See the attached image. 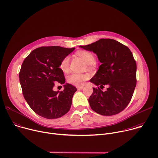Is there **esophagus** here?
I'll list each match as a JSON object with an SVG mask.
<instances>
[{
	"mask_svg": "<svg viewBox=\"0 0 158 158\" xmlns=\"http://www.w3.org/2000/svg\"><path fill=\"white\" fill-rule=\"evenodd\" d=\"M83 88H84V85H81V86H78V87H77V90H81V89H82Z\"/></svg>",
	"mask_w": 158,
	"mask_h": 158,
	"instance_id": "obj_1",
	"label": "esophagus"
}]
</instances>
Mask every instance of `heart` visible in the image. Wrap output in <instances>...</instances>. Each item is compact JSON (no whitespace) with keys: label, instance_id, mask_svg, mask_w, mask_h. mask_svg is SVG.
Returning <instances> with one entry per match:
<instances>
[{"label":"heart","instance_id":"obj_1","mask_svg":"<svg viewBox=\"0 0 158 158\" xmlns=\"http://www.w3.org/2000/svg\"><path fill=\"white\" fill-rule=\"evenodd\" d=\"M77 54L81 58H82L89 65H92L95 62V56L91 52L87 51H79L77 52ZM69 62L70 57L69 56H65L60 61L59 64V68L63 73H68L69 69ZM88 77H89L87 74L73 73L67 77V81L70 84L74 85L80 86L82 85L86 80H87Z\"/></svg>","mask_w":158,"mask_h":158}]
</instances>
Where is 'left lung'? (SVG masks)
Returning <instances> with one entry per match:
<instances>
[{"mask_svg": "<svg viewBox=\"0 0 158 158\" xmlns=\"http://www.w3.org/2000/svg\"><path fill=\"white\" fill-rule=\"evenodd\" d=\"M80 48L95 53L101 62L90 82L93 87L89 105L102 116L115 115L129 103L136 85V63L130 49L111 39H101ZM107 87L105 92L101 88Z\"/></svg>", "mask_w": 158, "mask_h": 158, "instance_id": "1", "label": "left lung"}]
</instances>
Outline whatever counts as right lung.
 Masks as SVG:
<instances>
[{
    "label": "right lung",
    "instance_id": "right-lung-1",
    "mask_svg": "<svg viewBox=\"0 0 158 158\" xmlns=\"http://www.w3.org/2000/svg\"><path fill=\"white\" fill-rule=\"evenodd\" d=\"M75 48L59 46L40 47L32 51L24 59L19 73L22 93L31 108L46 119H56L68 112L77 89L70 84L64 91H54V83L63 84L65 77L59 68L62 59Z\"/></svg>",
    "mask_w": 158,
    "mask_h": 158
}]
</instances>
